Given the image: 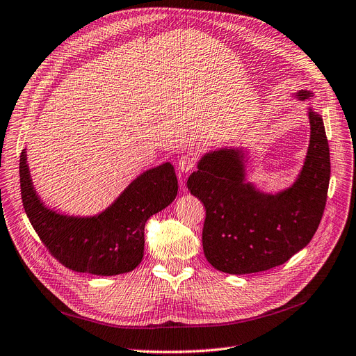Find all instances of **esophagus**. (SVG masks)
Segmentation results:
<instances>
[{
  "instance_id": "esophagus-1",
  "label": "esophagus",
  "mask_w": 356,
  "mask_h": 356,
  "mask_svg": "<svg viewBox=\"0 0 356 356\" xmlns=\"http://www.w3.org/2000/svg\"><path fill=\"white\" fill-rule=\"evenodd\" d=\"M195 167H196V159L193 156H189V154L181 156L177 161V170L181 173H189Z\"/></svg>"
}]
</instances>
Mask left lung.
<instances>
[{"label": "left lung", "instance_id": "8db88e82", "mask_svg": "<svg viewBox=\"0 0 356 356\" xmlns=\"http://www.w3.org/2000/svg\"><path fill=\"white\" fill-rule=\"evenodd\" d=\"M298 97H312L301 90ZM310 147L293 186L277 195L244 183L243 154L215 151L199 161L188 189L205 207L204 253L221 272L245 275L280 266L312 241L326 207L330 152L323 119L310 109Z\"/></svg>", "mask_w": 356, "mask_h": 356}]
</instances>
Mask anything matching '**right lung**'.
Instances as JSON below:
<instances>
[{
    "instance_id": "right-lung-1",
    "label": "right lung",
    "mask_w": 356,
    "mask_h": 356,
    "mask_svg": "<svg viewBox=\"0 0 356 356\" xmlns=\"http://www.w3.org/2000/svg\"><path fill=\"white\" fill-rule=\"evenodd\" d=\"M20 191L30 224L46 250L75 272L112 276L134 270L144 256V228L151 215L177 195L175 168L164 163L135 179L116 202L92 218H72L44 208L20 154Z\"/></svg>"
}]
</instances>
